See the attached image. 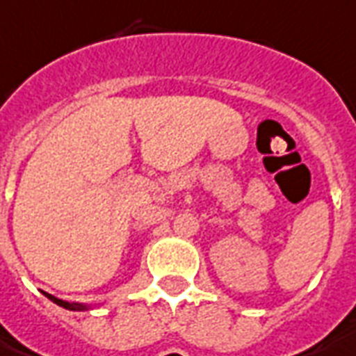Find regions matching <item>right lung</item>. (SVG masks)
<instances>
[{"instance_id":"1","label":"right lung","mask_w":356,"mask_h":356,"mask_svg":"<svg viewBox=\"0 0 356 356\" xmlns=\"http://www.w3.org/2000/svg\"><path fill=\"white\" fill-rule=\"evenodd\" d=\"M44 296L48 297L49 301H54L55 305H59V307L66 308V310H74V312H85V310H92L96 307H102L104 302H98V305H89V302H68V301H63V299H57V297L49 296L44 291Z\"/></svg>"}]
</instances>
